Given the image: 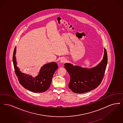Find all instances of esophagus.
Returning a JSON list of instances; mask_svg holds the SVG:
<instances>
[{
	"instance_id": "1",
	"label": "esophagus",
	"mask_w": 123,
	"mask_h": 123,
	"mask_svg": "<svg viewBox=\"0 0 123 123\" xmlns=\"http://www.w3.org/2000/svg\"><path fill=\"white\" fill-rule=\"evenodd\" d=\"M66 61H67V60H66V59L65 58H62L61 59H60V62L61 63H65Z\"/></svg>"
}]
</instances>
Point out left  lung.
Instances as JSON below:
<instances>
[{
	"instance_id": "8db88e82",
	"label": "left lung",
	"mask_w": 123,
	"mask_h": 123,
	"mask_svg": "<svg viewBox=\"0 0 123 123\" xmlns=\"http://www.w3.org/2000/svg\"><path fill=\"white\" fill-rule=\"evenodd\" d=\"M107 62V53L104 48L103 59L92 68H85L69 63L64 64V68L70 77L69 89L74 93L81 94L96 88L103 80Z\"/></svg>"
}]
</instances>
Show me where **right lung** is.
<instances>
[{"label":"right lung","instance_id":"add662e5","mask_svg":"<svg viewBox=\"0 0 123 123\" xmlns=\"http://www.w3.org/2000/svg\"><path fill=\"white\" fill-rule=\"evenodd\" d=\"M16 47H15L13 62L15 71L21 85L25 88L36 93H41L49 88L55 71L58 69V64L51 62L44 64L40 69L39 73L35 77L22 73L17 66L15 58Z\"/></svg>","mask_w":123,"mask_h":123}]
</instances>
